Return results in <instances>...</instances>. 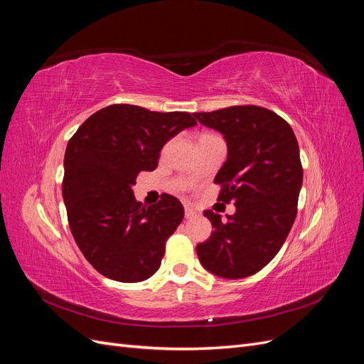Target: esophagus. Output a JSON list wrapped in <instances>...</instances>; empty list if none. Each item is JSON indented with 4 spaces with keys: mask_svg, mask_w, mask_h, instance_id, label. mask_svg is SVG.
Wrapping results in <instances>:
<instances>
[{
    "mask_svg": "<svg viewBox=\"0 0 364 364\" xmlns=\"http://www.w3.org/2000/svg\"><path fill=\"white\" fill-rule=\"evenodd\" d=\"M183 208H185V218H193L197 214L196 209L190 203H186Z\"/></svg>",
    "mask_w": 364,
    "mask_h": 364,
    "instance_id": "1",
    "label": "esophagus"
}]
</instances>
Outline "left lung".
<instances>
[{
    "mask_svg": "<svg viewBox=\"0 0 364 364\" xmlns=\"http://www.w3.org/2000/svg\"><path fill=\"white\" fill-rule=\"evenodd\" d=\"M193 115L226 141L228 158L214 182L222 185L218 200L237 208L226 222L206 209L214 230L197 245V257L220 278L250 277L274 258L294 223L304 178L297 139L287 121L259 106Z\"/></svg>",
    "mask_w": 364,
    "mask_h": 364,
    "instance_id": "left-lung-1",
    "label": "left lung"
}]
</instances>
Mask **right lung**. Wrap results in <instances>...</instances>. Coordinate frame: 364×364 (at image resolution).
Segmentation results:
<instances>
[{
  "label": "right lung",
  "mask_w": 364,
  "mask_h": 364,
  "mask_svg": "<svg viewBox=\"0 0 364 364\" xmlns=\"http://www.w3.org/2000/svg\"><path fill=\"white\" fill-rule=\"evenodd\" d=\"M196 124L188 112L111 105L92 114L68 141L62 183L68 223L85 258L103 277L141 282L159 269L183 206L165 194L144 208L132 186L139 171L158 167L165 142Z\"/></svg>",
  "instance_id": "add662e5"
}]
</instances>
